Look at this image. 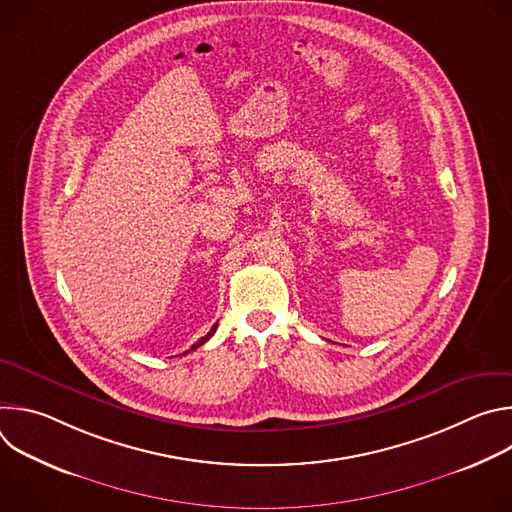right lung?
Returning a JSON list of instances; mask_svg holds the SVG:
<instances>
[{"label": "right lung", "instance_id": "right-lung-1", "mask_svg": "<svg viewBox=\"0 0 512 512\" xmlns=\"http://www.w3.org/2000/svg\"><path fill=\"white\" fill-rule=\"evenodd\" d=\"M214 330H216V324H214V326H212V328H210V332H208V334H206V336H202V338H200V340H198V342H196V344H192V348H190V350H196V348H198V346H202V344H204V342H206V340H208V338H210V336H212V334H214ZM190 350H186V352H190Z\"/></svg>", "mask_w": 512, "mask_h": 512}]
</instances>
